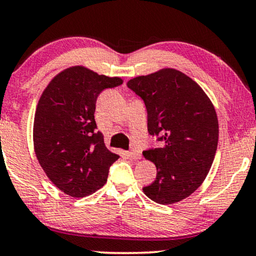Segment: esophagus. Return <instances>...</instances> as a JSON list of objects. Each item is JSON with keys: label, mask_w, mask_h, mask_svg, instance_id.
<instances>
[{"label": "esophagus", "mask_w": 256, "mask_h": 256, "mask_svg": "<svg viewBox=\"0 0 256 256\" xmlns=\"http://www.w3.org/2000/svg\"><path fill=\"white\" fill-rule=\"evenodd\" d=\"M128 156L132 158V160H139V158H140V154L137 151H130L128 152Z\"/></svg>", "instance_id": "34e87169"}]
</instances>
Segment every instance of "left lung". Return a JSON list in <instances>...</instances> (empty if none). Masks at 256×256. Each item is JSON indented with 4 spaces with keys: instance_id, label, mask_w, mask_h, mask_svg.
Listing matches in <instances>:
<instances>
[{
    "instance_id": "1",
    "label": "left lung",
    "mask_w": 256,
    "mask_h": 256,
    "mask_svg": "<svg viewBox=\"0 0 256 256\" xmlns=\"http://www.w3.org/2000/svg\"><path fill=\"white\" fill-rule=\"evenodd\" d=\"M144 100L148 131L162 146L144 151L154 163V182L143 188L148 198L174 204L189 197L206 180L218 142V120L212 100L192 78L174 68L128 80Z\"/></svg>"
}]
</instances>
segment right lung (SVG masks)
I'll use <instances>...</instances> for the list:
<instances>
[{"label": "right lung", "instance_id": "add662e5", "mask_svg": "<svg viewBox=\"0 0 256 256\" xmlns=\"http://www.w3.org/2000/svg\"><path fill=\"white\" fill-rule=\"evenodd\" d=\"M122 84V78L73 66L56 74L42 92L34 117L35 154L50 182L66 195L96 192L119 158L96 131L94 112L100 92Z\"/></svg>", "mask_w": 256, "mask_h": 256}]
</instances>
